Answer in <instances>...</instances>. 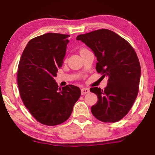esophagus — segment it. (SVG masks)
<instances>
[{"instance_id":"1","label":"esophagus","mask_w":155,"mask_h":155,"mask_svg":"<svg viewBox=\"0 0 155 155\" xmlns=\"http://www.w3.org/2000/svg\"><path fill=\"white\" fill-rule=\"evenodd\" d=\"M89 92H90V90H89L88 88L84 87L81 89V94H82V95H84V94H86Z\"/></svg>"}]
</instances>
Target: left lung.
I'll return each instance as SVG.
<instances>
[{
  "mask_svg": "<svg viewBox=\"0 0 155 155\" xmlns=\"http://www.w3.org/2000/svg\"><path fill=\"white\" fill-rule=\"evenodd\" d=\"M96 57V71L108 77L104 90L91 87L98 101L91 107L94 116L104 122H115L127 115L137 96L141 67L130 44L114 31L99 29L77 37Z\"/></svg>",
  "mask_w": 155,
  "mask_h": 155,
  "instance_id": "1",
  "label": "left lung"
}]
</instances>
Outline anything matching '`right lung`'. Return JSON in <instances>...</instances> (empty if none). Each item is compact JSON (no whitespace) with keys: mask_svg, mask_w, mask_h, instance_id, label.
Listing matches in <instances>:
<instances>
[{"mask_svg":"<svg viewBox=\"0 0 155 155\" xmlns=\"http://www.w3.org/2000/svg\"><path fill=\"white\" fill-rule=\"evenodd\" d=\"M69 35L48 33L28 41L18 65V85L23 103L38 122L60 124L69 118L81 96L79 87L59 88L54 80L62 66Z\"/></svg>","mask_w":155,"mask_h":155,"instance_id":"add662e5","label":"right lung"}]
</instances>
